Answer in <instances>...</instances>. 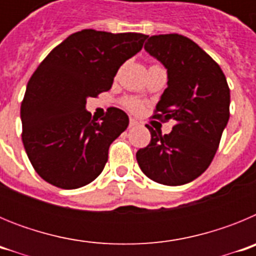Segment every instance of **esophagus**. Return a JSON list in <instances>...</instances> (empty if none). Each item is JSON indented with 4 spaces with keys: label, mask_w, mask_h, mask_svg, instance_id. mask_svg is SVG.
<instances>
[{
    "label": "esophagus",
    "mask_w": 256,
    "mask_h": 256,
    "mask_svg": "<svg viewBox=\"0 0 256 256\" xmlns=\"http://www.w3.org/2000/svg\"><path fill=\"white\" fill-rule=\"evenodd\" d=\"M137 124H138V122L134 120V119H130V126H136Z\"/></svg>",
    "instance_id": "obj_1"
}]
</instances>
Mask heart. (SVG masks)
Here are the masks:
<instances>
[{
  "mask_svg": "<svg viewBox=\"0 0 256 256\" xmlns=\"http://www.w3.org/2000/svg\"><path fill=\"white\" fill-rule=\"evenodd\" d=\"M124 106H126L130 112H140L142 110V108H144V104L140 100H137V98H126V100H124Z\"/></svg>",
  "mask_w": 256,
  "mask_h": 256,
  "instance_id": "obj_1",
  "label": "heart"
}]
</instances>
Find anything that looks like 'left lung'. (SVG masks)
I'll use <instances>...</instances> for the list:
<instances>
[{
    "mask_svg": "<svg viewBox=\"0 0 256 256\" xmlns=\"http://www.w3.org/2000/svg\"><path fill=\"white\" fill-rule=\"evenodd\" d=\"M144 50L168 72L152 118L176 124L169 134L146 126L151 141L136 158L150 180L180 186L204 173L218 150L230 119V87L220 66L184 36H152Z\"/></svg>",
    "mask_w": 256,
    "mask_h": 256,
    "instance_id": "obj_1",
    "label": "left lung"
}]
</instances>
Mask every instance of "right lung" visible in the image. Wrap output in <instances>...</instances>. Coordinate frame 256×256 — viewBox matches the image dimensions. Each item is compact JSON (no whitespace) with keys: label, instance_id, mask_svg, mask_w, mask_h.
<instances>
[{"label":"right lung","instance_id":"obj_1","mask_svg":"<svg viewBox=\"0 0 256 256\" xmlns=\"http://www.w3.org/2000/svg\"><path fill=\"white\" fill-rule=\"evenodd\" d=\"M148 37L83 29L62 40L36 69L20 118L24 148L42 180L74 190L100 176L110 144L130 119L120 108H110L98 123L86 110V101L112 88L118 69L141 51Z\"/></svg>","mask_w":256,"mask_h":256}]
</instances>
